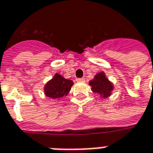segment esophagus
<instances>
[{
  "mask_svg": "<svg viewBox=\"0 0 153 153\" xmlns=\"http://www.w3.org/2000/svg\"><path fill=\"white\" fill-rule=\"evenodd\" d=\"M77 82H84L85 81V79L84 78H79V79H76Z\"/></svg>",
  "mask_w": 153,
  "mask_h": 153,
  "instance_id": "obj_1",
  "label": "esophagus"
}]
</instances>
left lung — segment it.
<instances>
[{
    "mask_svg": "<svg viewBox=\"0 0 153 153\" xmlns=\"http://www.w3.org/2000/svg\"><path fill=\"white\" fill-rule=\"evenodd\" d=\"M89 85L93 93L99 95L102 98H106L111 96L114 89L113 83L106 78L105 73L102 71L97 74L93 79L90 80Z\"/></svg>",
    "mask_w": 153,
    "mask_h": 153,
    "instance_id": "left-lung-1",
    "label": "left lung"
}]
</instances>
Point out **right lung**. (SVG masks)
I'll list each match as a JSON object with an SVG mask.
<instances>
[{"label": "right lung", "instance_id": "right-lung-1", "mask_svg": "<svg viewBox=\"0 0 153 153\" xmlns=\"http://www.w3.org/2000/svg\"><path fill=\"white\" fill-rule=\"evenodd\" d=\"M73 81L66 79L59 74H55L54 77L49 80L44 87V93L52 99H60L67 96L73 86Z\"/></svg>", "mask_w": 153, "mask_h": 153}]
</instances>
